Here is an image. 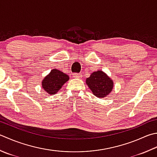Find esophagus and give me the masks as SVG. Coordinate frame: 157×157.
Wrapping results in <instances>:
<instances>
[{
    "instance_id": "obj_1",
    "label": "esophagus",
    "mask_w": 157,
    "mask_h": 157,
    "mask_svg": "<svg viewBox=\"0 0 157 157\" xmlns=\"http://www.w3.org/2000/svg\"><path fill=\"white\" fill-rule=\"evenodd\" d=\"M73 76L75 78H81L82 77L81 73H73Z\"/></svg>"
}]
</instances>
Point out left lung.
<instances>
[{"instance_id": "left-lung-1", "label": "left lung", "mask_w": 157, "mask_h": 157, "mask_svg": "<svg viewBox=\"0 0 157 157\" xmlns=\"http://www.w3.org/2000/svg\"><path fill=\"white\" fill-rule=\"evenodd\" d=\"M86 82L94 95L99 98L105 97L113 88V81L101 71L93 72Z\"/></svg>"}]
</instances>
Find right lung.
<instances>
[{
    "instance_id": "right-lung-1",
    "label": "right lung",
    "mask_w": 157,
    "mask_h": 157,
    "mask_svg": "<svg viewBox=\"0 0 157 157\" xmlns=\"http://www.w3.org/2000/svg\"><path fill=\"white\" fill-rule=\"evenodd\" d=\"M69 79V76L65 73L54 69L43 79L42 86L48 93L54 94L57 93L63 85Z\"/></svg>"
}]
</instances>
